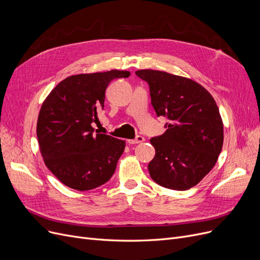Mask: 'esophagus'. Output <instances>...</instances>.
Here are the masks:
<instances>
[{
	"label": "esophagus",
	"instance_id": "esophagus-1",
	"mask_svg": "<svg viewBox=\"0 0 260 260\" xmlns=\"http://www.w3.org/2000/svg\"><path fill=\"white\" fill-rule=\"evenodd\" d=\"M145 141V138L142 137V135H138L137 138H135L134 140H129L128 143L129 144H140V143H143Z\"/></svg>",
	"mask_w": 260,
	"mask_h": 260
}]
</instances>
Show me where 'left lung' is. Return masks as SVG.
<instances>
[{
    "mask_svg": "<svg viewBox=\"0 0 260 260\" xmlns=\"http://www.w3.org/2000/svg\"><path fill=\"white\" fill-rule=\"evenodd\" d=\"M137 76L149 85L157 116L168 118L166 132L150 140L155 155L148 164L160 186L187 190L215 166L223 145L219 109L202 85L166 72L140 70Z\"/></svg>",
    "mask_w": 260,
    "mask_h": 260,
    "instance_id": "left-lung-1",
    "label": "left lung"
}]
</instances>
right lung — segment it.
Returning <instances> with one entry per match:
<instances>
[{"label": "right lung", "mask_w": 260, "mask_h": 260, "mask_svg": "<svg viewBox=\"0 0 260 260\" xmlns=\"http://www.w3.org/2000/svg\"><path fill=\"white\" fill-rule=\"evenodd\" d=\"M127 71L79 74L56 85L43 103L38 122L40 151L53 175L67 186L90 190L113 176L126 143L94 129L104 110L105 93L115 78H128Z\"/></svg>", "instance_id": "right-lung-1"}]
</instances>
